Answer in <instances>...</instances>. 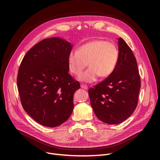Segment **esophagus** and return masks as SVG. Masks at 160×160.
Returning a JSON list of instances; mask_svg holds the SVG:
<instances>
[{
	"instance_id": "obj_1",
	"label": "esophagus",
	"mask_w": 160,
	"mask_h": 160,
	"mask_svg": "<svg viewBox=\"0 0 160 160\" xmlns=\"http://www.w3.org/2000/svg\"><path fill=\"white\" fill-rule=\"evenodd\" d=\"M81 88L82 89H86V90L88 89V87L86 85H84V84H82L81 85Z\"/></svg>"
}]
</instances>
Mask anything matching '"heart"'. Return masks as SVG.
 I'll return each mask as SVG.
<instances>
[{"label":"heart","mask_w":160,"mask_h":160,"mask_svg":"<svg viewBox=\"0 0 160 160\" xmlns=\"http://www.w3.org/2000/svg\"><path fill=\"white\" fill-rule=\"evenodd\" d=\"M118 58V50L113 43L95 39L80 46L78 51H71L68 56V65L72 74L79 75L88 63L89 68L80 76L79 80L91 83L95 82L99 76L106 78L111 75Z\"/></svg>","instance_id":"obj_1"}]
</instances>
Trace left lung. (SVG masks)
Returning <instances> with one entry per match:
<instances>
[{
	"label": "left lung",
	"instance_id": "8db88e82",
	"mask_svg": "<svg viewBox=\"0 0 160 160\" xmlns=\"http://www.w3.org/2000/svg\"><path fill=\"white\" fill-rule=\"evenodd\" d=\"M119 58L113 73L89 91L91 105L101 121L119 124L137 107L141 87L136 58L127 43L118 38Z\"/></svg>",
	"mask_w": 160,
	"mask_h": 160
}]
</instances>
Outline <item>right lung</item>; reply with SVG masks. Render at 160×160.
<instances>
[{
  "mask_svg": "<svg viewBox=\"0 0 160 160\" xmlns=\"http://www.w3.org/2000/svg\"><path fill=\"white\" fill-rule=\"evenodd\" d=\"M72 47L60 38L45 39L28 50L20 65L17 83L22 106L45 127H58L72 112L73 95L80 84L69 74Z\"/></svg>",
  "mask_w": 160,
  "mask_h": 160,
  "instance_id": "right-lung-1",
  "label": "right lung"
}]
</instances>
